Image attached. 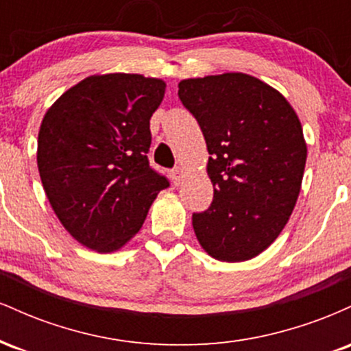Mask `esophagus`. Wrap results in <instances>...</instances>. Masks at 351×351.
<instances>
[{
  "instance_id": "1",
  "label": "esophagus",
  "mask_w": 351,
  "mask_h": 351,
  "mask_svg": "<svg viewBox=\"0 0 351 351\" xmlns=\"http://www.w3.org/2000/svg\"><path fill=\"white\" fill-rule=\"evenodd\" d=\"M183 176H184V171L181 167H176L171 170V180L175 184H180L181 180H183Z\"/></svg>"
}]
</instances>
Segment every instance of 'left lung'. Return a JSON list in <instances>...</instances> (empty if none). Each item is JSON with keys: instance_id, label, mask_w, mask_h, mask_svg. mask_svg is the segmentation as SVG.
I'll use <instances>...</instances> for the list:
<instances>
[{"instance_id": "obj_1", "label": "left lung", "mask_w": 351, "mask_h": 351, "mask_svg": "<svg viewBox=\"0 0 351 351\" xmlns=\"http://www.w3.org/2000/svg\"><path fill=\"white\" fill-rule=\"evenodd\" d=\"M178 87L211 155L215 196L193 215L195 234L217 261L252 259L280 234L299 198L307 160L299 117L276 88L243 72Z\"/></svg>"}]
</instances>
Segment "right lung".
<instances>
[{
  "mask_svg": "<svg viewBox=\"0 0 351 351\" xmlns=\"http://www.w3.org/2000/svg\"><path fill=\"white\" fill-rule=\"evenodd\" d=\"M167 84L140 74L90 75L44 115L38 168L56 216L97 252L120 249L170 186L150 167V119Z\"/></svg>",
  "mask_w": 351,
  "mask_h": 351,
  "instance_id": "right-lung-1",
  "label": "right lung"
}]
</instances>
